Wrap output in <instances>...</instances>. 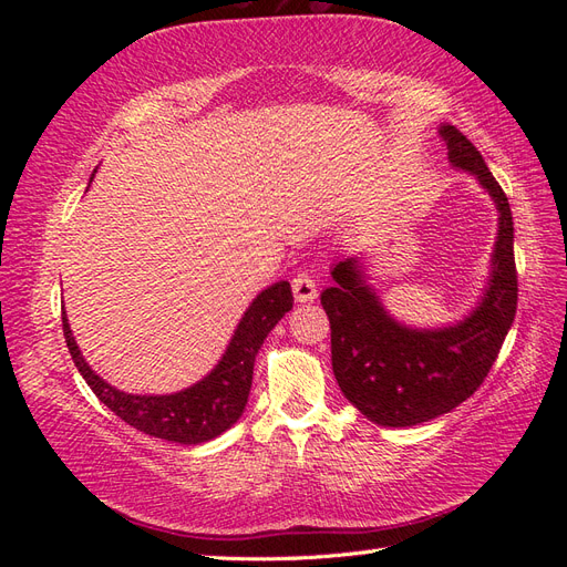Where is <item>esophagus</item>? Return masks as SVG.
Segmentation results:
<instances>
[{
	"label": "esophagus",
	"instance_id": "obj_1",
	"mask_svg": "<svg viewBox=\"0 0 567 567\" xmlns=\"http://www.w3.org/2000/svg\"><path fill=\"white\" fill-rule=\"evenodd\" d=\"M293 296L298 302H312L317 298V281L310 274H298L293 279Z\"/></svg>",
	"mask_w": 567,
	"mask_h": 567
}]
</instances>
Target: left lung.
I'll return each instance as SVG.
<instances>
[{
    "label": "left lung",
    "mask_w": 567,
    "mask_h": 567,
    "mask_svg": "<svg viewBox=\"0 0 567 567\" xmlns=\"http://www.w3.org/2000/svg\"><path fill=\"white\" fill-rule=\"evenodd\" d=\"M440 136L447 144L450 163L483 184L499 210L483 300L454 326L411 329L385 312L357 257L333 265L336 284L321 293L331 321L336 381L369 421L388 427L419 425L466 402L499 357L518 305L513 217L504 188L454 125H442Z\"/></svg>",
    "instance_id": "8db88e82"
}]
</instances>
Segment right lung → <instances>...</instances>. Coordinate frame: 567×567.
I'll return each mask as SVG.
<instances>
[{
	"instance_id": "right-lung-1",
	"label": "right lung",
	"mask_w": 567,
	"mask_h": 567,
	"mask_svg": "<svg viewBox=\"0 0 567 567\" xmlns=\"http://www.w3.org/2000/svg\"><path fill=\"white\" fill-rule=\"evenodd\" d=\"M290 307H293V293H290L288 281H277L265 288L250 302L244 319L238 321L219 364L203 381L175 394H127L115 390L84 362L65 312L61 319L65 346L71 350L78 371L115 416L151 437L200 444L221 435L241 419L252 385L255 354Z\"/></svg>"
}]
</instances>
